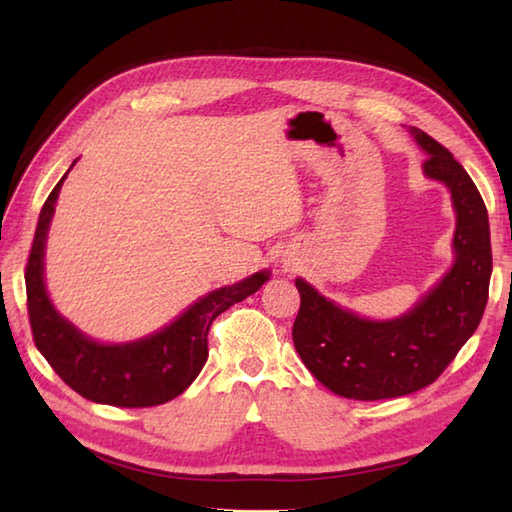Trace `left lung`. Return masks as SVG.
I'll return each mask as SVG.
<instances>
[{
  "label": "left lung",
  "instance_id": "1",
  "mask_svg": "<svg viewBox=\"0 0 512 512\" xmlns=\"http://www.w3.org/2000/svg\"><path fill=\"white\" fill-rule=\"evenodd\" d=\"M411 134L429 156L424 173L447 184L458 213L449 273L394 321L361 319L295 281L301 308L292 341L314 378L343 398H398L431 385L471 339L488 301L493 253L482 195L447 147L418 127Z\"/></svg>",
  "mask_w": 512,
  "mask_h": 512
}]
</instances>
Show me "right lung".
<instances>
[{"label":"right lung","mask_w":512,"mask_h":512,"mask_svg":"<svg viewBox=\"0 0 512 512\" xmlns=\"http://www.w3.org/2000/svg\"><path fill=\"white\" fill-rule=\"evenodd\" d=\"M65 176L48 195L39 213L35 239L26 264L28 317L37 350L76 394L112 407H156L180 396L209 356V328L233 303L244 301L264 286L268 270L239 284L213 290L195 301L165 330L125 345H103L83 336L59 317L43 286V248L48 226Z\"/></svg>","instance_id":"obj_1"}]
</instances>
